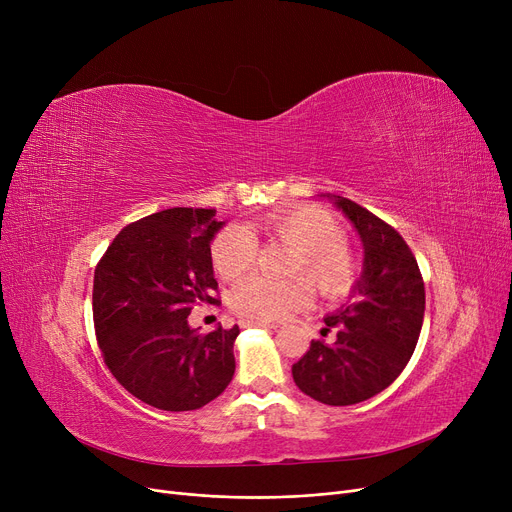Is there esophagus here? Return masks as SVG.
Here are the masks:
<instances>
[{"label":"esophagus","mask_w":512,"mask_h":512,"mask_svg":"<svg viewBox=\"0 0 512 512\" xmlns=\"http://www.w3.org/2000/svg\"><path fill=\"white\" fill-rule=\"evenodd\" d=\"M240 328H270V330H276L278 324H272V321H263V319H240L238 321Z\"/></svg>","instance_id":"obj_1"}]
</instances>
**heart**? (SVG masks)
<instances>
[{"instance_id": "1", "label": "heart", "mask_w": 512, "mask_h": 512, "mask_svg": "<svg viewBox=\"0 0 512 512\" xmlns=\"http://www.w3.org/2000/svg\"><path fill=\"white\" fill-rule=\"evenodd\" d=\"M257 230L282 242L290 255L288 274H305L326 299L351 294L361 278V259L346 245V230L334 213L317 205H301L267 213ZM259 253L257 236L245 224H228L213 236L209 255L213 270L224 280L247 274ZM311 284L303 276L270 280L251 276L230 294V307L249 319L278 321L311 303Z\"/></svg>"}]
</instances>
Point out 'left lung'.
Listing matches in <instances>:
<instances>
[{"instance_id": "8db88e82", "label": "left lung", "mask_w": 512, "mask_h": 512, "mask_svg": "<svg viewBox=\"0 0 512 512\" xmlns=\"http://www.w3.org/2000/svg\"><path fill=\"white\" fill-rule=\"evenodd\" d=\"M336 205L363 240L361 299L324 319V338L311 340L292 378L307 396L346 407L382 392L407 367L423 326L425 286L413 251L390 224L351 199L336 197ZM330 331L335 338L326 341Z\"/></svg>"}]
</instances>
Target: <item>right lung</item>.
<instances>
[{"mask_svg":"<svg viewBox=\"0 0 512 512\" xmlns=\"http://www.w3.org/2000/svg\"><path fill=\"white\" fill-rule=\"evenodd\" d=\"M215 209L174 207L124 226L95 267L93 324L114 378L161 411H195L234 375L238 326L188 328L197 303H215L209 242Z\"/></svg>","mask_w":512,"mask_h":512,"instance_id":"add662e5","label":"right lung"}]
</instances>
